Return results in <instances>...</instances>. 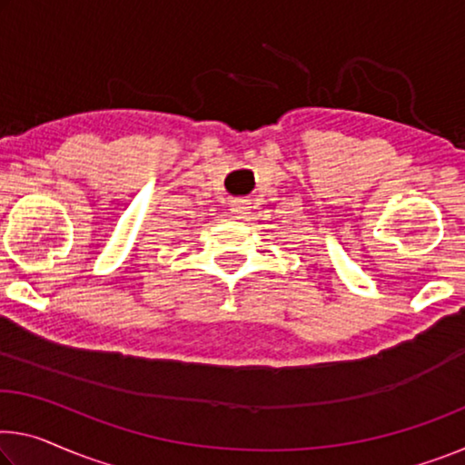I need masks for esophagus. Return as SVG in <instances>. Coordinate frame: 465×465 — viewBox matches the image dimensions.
I'll return each mask as SVG.
<instances>
[{"label":"esophagus","instance_id":"esophagus-1","mask_svg":"<svg viewBox=\"0 0 465 465\" xmlns=\"http://www.w3.org/2000/svg\"><path fill=\"white\" fill-rule=\"evenodd\" d=\"M232 213L237 218H245L247 213H249V203H247V199H237V202H232Z\"/></svg>","mask_w":465,"mask_h":465}]
</instances>
